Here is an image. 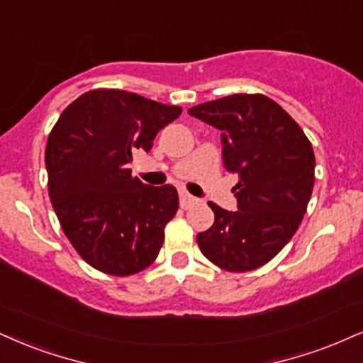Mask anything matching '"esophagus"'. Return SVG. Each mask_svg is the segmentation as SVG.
<instances>
[{
    "label": "esophagus",
    "mask_w": 363,
    "mask_h": 363,
    "mask_svg": "<svg viewBox=\"0 0 363 363\" xmlns=\"http://www.w3.org/2000/svg\"><path fill=\"white\" fill-rule=\"evenodd\" d=\"M195 203H196L195 196H191L190 194H186V191H180V207L183 210H189L190 207H194Z\"/></svg>",
    "instance_id": "1"
}]
</instances>
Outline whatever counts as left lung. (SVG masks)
Wrapping results in <instances>:
<instances>
[{
  "label": "left lung",
  "instance_id": "left-lung-1",
  "mask_svg": "<svg viewBox=\"0 0 363 363\" xmlns=\"http://www.w3.org/2000/svg\"><path fill=\"white\" fill-rule=\"evenodd\" d=\"M189 114L222 131L223 164L237 174L235 212L208 202L216 222L196 235L202 254L223 271L269 262L305 217L315 185V153L299 124L262 94H232Z\"/></svg>",
  "mask_w": 363,
  "mask_h": 363
}]
</instances>
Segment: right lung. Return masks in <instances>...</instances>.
Segmentation results:
<instances>
[{
    "instance_id": "add662e5",
    "label": "right lung",
    "mask_w": 363,
    "mask_h": 363,
    "mask_svg": "<svg viewBox=\"0 0 363 363\" xmlns=\"http://www.w3.org/2000/svg\"><path fill=\"white\" fill-rule=\"evenodd\" d=\"M180 114V106L96 89L67 106L52 128L45 150L48 195L67 239L94 269L131 276L158 257L178 191L145 185L128 163L134 150L150 151L156 134Z\"/></svg>"
}]
</instances>
